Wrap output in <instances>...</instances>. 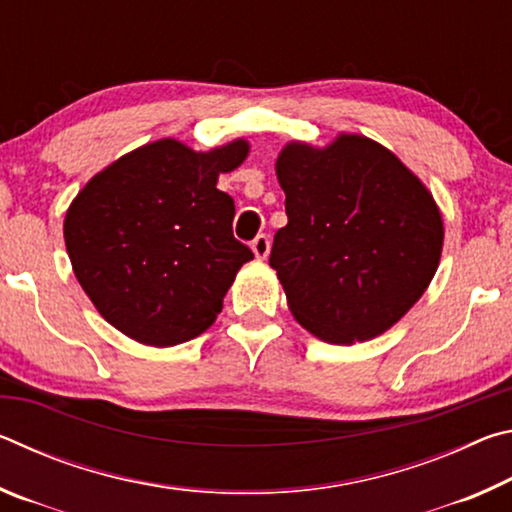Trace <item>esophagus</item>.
Masks as SVG:
<instances>
[{"label": "esophagus", "mask_w": 512, "mask_h": 512, "mask_svg": "<svg viewBox=\"0 0 512 512\" xmlns=\"http://www.w3.org/2000/svg\"><path fill=\"white\" fill-rule=\"evenodd\" d=\"M250 248H253V253H255L257 259H266L268 250H271V239H268L266 235H257L253 239V244H250Z\"/></svg>", "instance_id": "esophagus-1"}]
</instances>
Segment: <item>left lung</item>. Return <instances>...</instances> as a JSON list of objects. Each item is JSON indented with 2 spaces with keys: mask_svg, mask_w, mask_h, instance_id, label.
Returning a JSON list of instances; mask_svg holds the SVG:
<instances>
[{
  "mask_svg": "<svg viewBox=\"0 0 512 512\" xmlns=\"http://www.w3.org/2000/svg\"><path fill=\"white\" fill-rule=\"evenodd\" d=\"M289 223L271 264L291 314L327 343L370 341L427 291L443 253V216L420 178L363 135L277 155Z\"/></svg>",
  "mask_w": 512,
  "mask_h": 512,
  "instance_id": "left-lung-1",
  "label": "left lung"
}]
</instances>
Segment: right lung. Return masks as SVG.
<instances>
[{
    "label": "right lung",
    "instance_id": "1",
    "mask_svg": "<svg viewBox=\"0 0 512 512\" xmlns=\"http://www.w3.org/2000/svg\"><path fill=\"white\" fill-rule=\"evenodd\" d=\"M248 142L207 153L144 144L97 173L69 205L65 246L92 305L119 332L153 348L196 339L253 250L232 235L235 201L216 189Z\"/></svg>",
    "mask_w": 512,
    "mask_h": 512
}]
</instances>
